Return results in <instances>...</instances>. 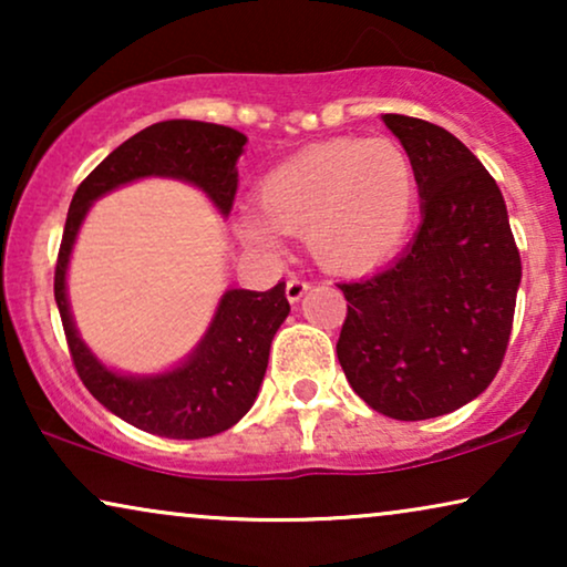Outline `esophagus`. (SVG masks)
Returning a JSON list of instances; mask_svg holds the SVG:
<instances>
[{
	"instance_id": "34e87169",
	"label": "esophagus",
	"mask_w": 567,
	"mask_h": 567,
	"mask_svg": "<svg viewBox=\"0 0 567 567\" xmlns=\"http://www.w3.org/2000/svg\"><path fill=\"white\" fill-rule=\"evenodd\" d=\"M307 291H309V284L301 281V278H289V281H286V299H289L291 305H297Z\"/></svg>"
}]
</instances>
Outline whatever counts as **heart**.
Instances as JSON below:
<instances>
[{
	"mask_svg": "<svg viewBox=\"0 0 567 567\" xmlns=\"http://www.w3.org/2000/svg\"><path fill=\"white\" fill-rule=\"evenodd\" d=\"M258 212L239 216L252 243L305 235L312 258L343 276L367 274L405 243L417 206L413 157L392 138H330L301 150L260 181Z\"/></svg>",
	"mask_w": 567,
	"mask_h": 567,
	"instance_id": "1",
	"label": "heart"
}]
</instances>
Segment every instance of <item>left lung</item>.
<instances>
[{
  "label": "left lung",
  "instance_id": "1",
  "mask_svg": "<svg viewBox=\"0 0 567 567\" xmlns=\"http://www.w3.org/2000/svg\"><path fill=\"white\" fill-rule=\"evenodd\" d=\"M382 121L413 157L421 227L379 274L338 284L348 299L338 361L377 413L425 421L467 405L498 374L522 258L501 188L460 138L410 115Z\"/></svg>",
  "mask_w": 567,
  "mask_h": 567
}]
</instances>
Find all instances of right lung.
<instances>
[{
    "mask_svg": "<svg viewBox=\"0 0 567 567\" xmlns=\"http://www.w3.org/2000/svg\"><path fill=\"white\" fill-rule=\"evenodd\" d=\"M247 136L204 121H162L113 150L76 188L66 214L53 278L74 369L100 405L136 429L165 439H206L227 431L252 408L268 369L270 343L289 317L286 284L270 291L227 289L204 338L175 367L126 374L92 353L74 324L66 293L72 250L92 204L144 177H169L198 188L229 216L237 193V159Z\"/></svg>",
    "mask_w": 567,
    "mask_h": 567,
    "instance_id": "1",
    "label": "right lung"
}]
</instances>
